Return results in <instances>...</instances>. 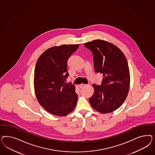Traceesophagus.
Here are the masks:
<instances>
[{"instance_id":"34e87169","label":"esophagus","mask_w":155,"mask_h":155,"mask_svg":"<svg viewBox=\"0 0 155 155\" xmlns=\"http://www.w3.org/2000/svg\"><path fill=\"white\" fill-rule=\"evenodd\" d=\"M86 86V84H80V88H82V87H84Z\"/></svg>"}]
</instances>
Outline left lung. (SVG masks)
<instances>
[{
  "label": "left lung",
  "mask_w": 155,
  "mask_h": 155,
  "mask_svg": "<svg viewBox=\"0 0 155 155\" xmlns=\"http://www.w3.org/2000/svg\"><path fill=\"white\" fill-rule=\"evenodd\" d=\"M93 54L94 69L103 74L101 86L93 84L89 98L93 108L101 113L113 112L127 98L130 75L127 59L122 51L112 43L95 40L84 44Z\"/></svg>",
  "instance_id": "left-lung-1"
}]
</instances>
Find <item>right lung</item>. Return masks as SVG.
I'll use <instances>...</instances> for the list:
<instances>
[{"mask_svg": "<svg viewBox=\"0 0 155 155\" xmlns=\"http://www.w3.org/2000/svg\"><path fill=\"white\" fill-rule=\"evenodd\" d=\"M79 44L48 49L39 57L34 74V88L38 103L48 112L63 117L75 108L78 95L75 86L66 84L67 62Z\"/></svg>", "mask_w": 155, "mask_h": 155, "instance_id": "right-lung-1", "label": "right lung"}]
</instances>
